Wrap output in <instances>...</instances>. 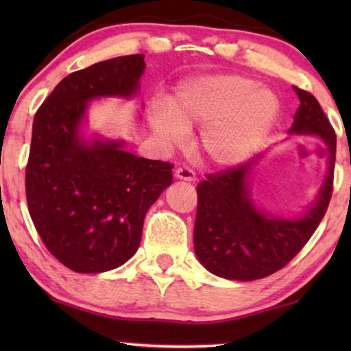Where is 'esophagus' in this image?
<instances>
[{"instance_id":"1","label":"esophagus","mask_w":351,"mask_h":351,"mask_svg":"<svg viewBox=\"0 0 351 351\" xmlns=\"http://www.w3.org/2000/svg\"><path fill=\"white\" fill-rule=\"evenodd\" d=\"M176 179H180V180H186V182H195L196 180V174L193 169H190V167H179V169L176 171Z\"/></svg>"}]
</instances>
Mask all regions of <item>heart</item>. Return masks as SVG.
I'll list each match as a JSON object with an SVG mask.
<instances>
[{
	"label": "heart",
	"mask_w": 351,
	"mask_h": 351,
	"mask_svg": "<svg viewBox=\"0 0 351 351\" xmlns=\"http://www.w3.org/2000/svg\"><path fill=\"white\" fill-rule=\"evenodd\" d=\"M280 114L276 94L241 75H201L186 80L167 110H153L150 126L166 147L185 142L203 126L199 150L210 165L234 166L261 147Z\"/></svg>",
	"instance_id": "1"
}]
</instances>
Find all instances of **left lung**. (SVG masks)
Returning a JSON list of instances; mask_svg holds the SVG:
<instances>
[{
	"mask_svg": "<svg viewBox=\"0 0 351 351\" xmlns=\"http://www.w3.org/2000/svg\"><path fill=\"white\" fill-rule=\"evenodd\" d=\"M300 107L291 136H316L329 150L328 174L313 206L294 219L258 209L249 191V177L258 158L227 171L208 174L196 186L193 243L206 270L225 280L254 281L286 267L318 228L332 195L337 138L315 95L294 86Z\"/></svg>",
	"mask_w": 351,
	"mask_h": 351,
	"instance_id": "8db88e82",
	"label": "left lung"
}]
</instances>
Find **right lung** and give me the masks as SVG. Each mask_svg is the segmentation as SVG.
I'll return each mask as SVG.
<instances>
[{
    "mask_svg": "<svg viewBox=\"0 0 351 351\" xmlns=\"http://www.w3.org/2000/svg\"><path fill=\"white\" fill-rule=\"evenodd\" d=\"M143 57H114L70 73L33 119L28 213L47 251L76 273L128 262L141 244L147 210L172 184L169 162L132 155L124 141L81 134L90 100L137 94Z\"/></svg>",
    "mask_w": 351,
    "mask_h": 351,
    "instance_id": "add662e5",
    "label": "right lung"
}]
</instances>
